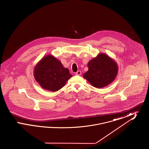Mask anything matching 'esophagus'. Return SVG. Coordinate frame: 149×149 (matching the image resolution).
Wrapping results in <instances>:
<instances>
[{"instance_id": "34e87169", "label": "esophagus", "mask_w": 149, "mask_h": 149, "mask_svg": "<svg viewBox=\"0 0 149 149\" xmlns=\"http://www.w3.org/2000/svg\"><path fill=\"white\" fill-rule=\"evenodd\" d=\"M81 74V71L79 70L77 72H75V75H80Z\"/></svg>"}]
</instances>
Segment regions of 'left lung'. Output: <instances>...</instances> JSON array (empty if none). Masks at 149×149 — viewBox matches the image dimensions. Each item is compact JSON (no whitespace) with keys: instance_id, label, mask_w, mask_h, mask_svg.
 <instances>
[{"instance_id":"obj_1","label":"left lung","mask_w":149,"mask_h":149,"mask_svg":"<svg viewBox=\"0 0 149 149\" xmlns=\"http://www.w3.org/2000/svg\"><path fill=\"white\" fill-rule=\"evenodd\" d=\"M88 66L89 70L84 74L83 77L98 88L111 83L118 72L116 63L104 54H100L90 61Z\"/></svg>"}]
</instances>
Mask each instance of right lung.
<instances>
[{"label":"right lung","instance_id":"obj_1","mask_svg":"<svg viewBox=\"0 0 149 149\" xmlns=\"http://www.w3.org/2000/svg\"><path fill=\"white\" fill-rule=\"evenodd\" d=\"M36 80L43 89L56 92L64 86L72 75L60 61L49 55L43 57L35 68Z\"/></svg>","mask_w":149,"mask_h":149}]
</instances>
